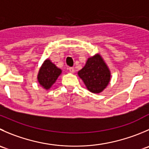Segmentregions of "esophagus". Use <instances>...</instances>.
I'll use <instances>...</instances> for the list:
<instances>
[{"label": "esophagus", "mask_w": 149, "mask_h": 149, "mask_svg": "<svg viewBox=\"0 0 149 149\" xmlns=\"http://www.w3.org/2000/svg\"><path fill=\"white\" fill-rule=\"evenodd\" d=\"M68 70H69V71L70 72V73H74V71H75V70H74V68H73V67H70L68 68Z\"/></svg>", "instance_id": "34e87169"}]
</instances>
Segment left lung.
I'll list each match as a JSON object with an SVG mask.
<instances>
[{
	"instance_id": "8db88e82",
	"label": "left lung",
	"mask_w": 149,
	"mask_h": 149,
	"mask_svg": "<svg viewBox=\"0 0 149 149\" xmlns=\"http://www.w3.org/2000/svg\"><path fill=\"white\" fill-rule=\"evenodd\" d=\"M78 74L88 90L93 93L102 92L111 79L109 69L100 54L88 59L85 66L79 70Z\"/></svg>"
}]
</instances>
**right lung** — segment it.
I'll return each instance as SVG.
<instances>
[{
    "instance_id": "add662e5",
    "label": "right lung",
    "mask_w": 149,
    "mask_h": 149,
    "mask_svg": "<svg viewBox=\"0 0 149 149\" xmlns=\"http://www.w3.org/2000/svg\"><path fill=\"white\" fill-rule=\"evenodd\" d=\"M61 73L62 70L47 59L40 68L38 74V81L44 89H49L54 84Z\"/></svg>"
}]
</instances>
